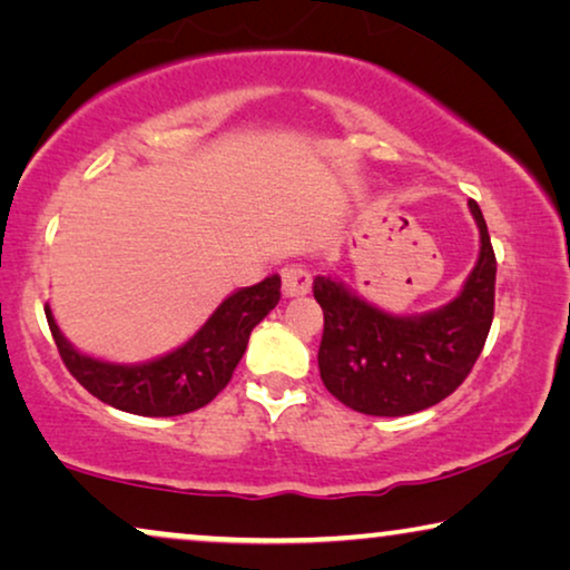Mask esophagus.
<instances>
[{
    "instance_id": "obj_1",
    "label": "esophagus",
    "mask_w": 570,
    "mask_h": 570,
    "mask_svg": "<svg viewBox=\"0 0 570 570\" xmlns=\"http://www.w3.org/2000/svg\"><path fill=\"white\" fill-rule=\"evenodd\" d=\"M311 291V275L306 267L301 264H293V267L283 269V293L285 298H298V295H306Z\"/></svg>"
}]
</instances>
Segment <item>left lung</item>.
I'll use <instances>...</instances> for the list:
<instances>
[{
    "instance_id": "obj_1",
    "label": "left lung",
    "mask_w": 570,
    "mask_h": 570,
    "mask_svg": "<svg viewBox=\"0 0 570 570\" xmlns=\"http://www.w3.org/2000/svg\"><path fill=\"white\" fill-rule=\"evenodd\" d=\"M470 209L480 228V259L446 306L394 316L357 298L340 279H314V298L324 311L318 373L350 410L376 417L412 415L446 400L470 376L495 308L493 244L478 202L470 199Z\"/></svg>"
}]
</instances>
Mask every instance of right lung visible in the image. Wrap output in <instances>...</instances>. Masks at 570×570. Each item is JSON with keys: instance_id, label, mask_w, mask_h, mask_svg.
I'll use <instances>...</instances> for the list:
<instances>
[{"instance_id": "obj_1", "label": "right lung", "mask_w": 570, "mask_h": 570, "mask_svg": "<svg viewBox=\"0 0 570 570\" xmlns=\"http://www.w3.org/2000/svg\"><path fill=\"white\" fill-rule=\"evenodd\" d=\"M279 301V277L225 298L205 326L174 353L150 363L119 365L82 355L65 340L46 306L49 330L67 371L100 402L142 417H174L205 407L228 386L236 365L246 353L248 334Z\"/></svg>"}]
</instances>
